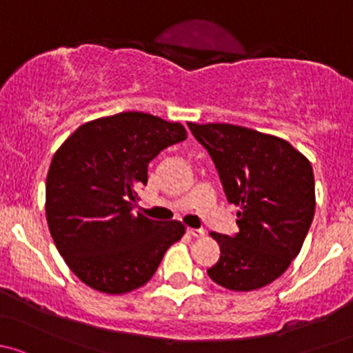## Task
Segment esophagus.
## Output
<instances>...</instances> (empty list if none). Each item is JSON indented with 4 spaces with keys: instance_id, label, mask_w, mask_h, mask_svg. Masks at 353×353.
I'll return each instance as SVG.
<instances>
[{
    "instance_id": "34e87169",
    "label": "esophagus",
    "mask_w": 353,
    "mask_h": 353,
    "mask_svg": "<svg viewBox=\"0 0 353 353\" xmlns=\"http://www.w3.org/2000/svg\"><path fill=\"white\" fill-rule=\"evenodd\" d=\"M187 232L190 236H194V238H202V236H205V231H203V230H194V228H188Z\"/></svg>"
}]
</instances>
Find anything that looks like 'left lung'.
<instances>
[{
	"mask_svg": "<svg viewBox=\"0 0 353 353\" xmlns=\"http://www.w3.org/2000/svg\"><path fill=\"white\" fill-rule=\"evenodd\" d=\"M239 207L234 236L212 232L221 256L207 274L230 290H255L299 255L314 216L311 163L284 139L231 123H188Z\"/></svg>",
	"mask_w": 353,
	"mask_h": 353,
	"instance_id": "left-lung-1",
	"label": "left lung"
}]
</instances>
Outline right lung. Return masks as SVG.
Instances as JSON below:
<instances>
[{"mask_svg":"<svg viewBox=\"0 0 353 353\" xmlns=\"http://www.w3.org/2000/svg\"><path fill=\"white\" fill-rule=\"evenodd\" d=\"M185 139L181 123L122 112L83 123L57 150L47 173V224L79 281L100 292L123 294L154 275L185 228L132 209L137 188L148 183V165Z\"/></svg>","mask_w":353,"mask_h":353,"instance_id":"obj_1","label":"right lung"}]
</instances>
